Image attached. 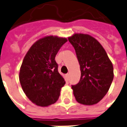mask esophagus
<instances>
[{
	"instance_id": "obj_1",
	"label": "esophagus",
	"mask_w": 127,
	"mask_h": 127,
	"mask_svg": "<svg viewBox=\"0 0 127 127\" xmlns=\"http://www.w3.org/2000/svg\"><path fill=\"white\" fill-rule=\"evenodd\" d=\"M69 74H67L66 75H65V77H66V78H67V80H68V79H69Z\"/></svg>"
}]
</instances>
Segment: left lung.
I'll return each mask as SVG.
<instances>
[{
  "mask_svg": "<svg viewBox=\"0 0 127 127\" xmlns=\"http://www.w3.org/2000/svg\"><path fill=\"white\" fill-rule=\"evenodd\" d=\"M68 40L75 49L81 71L80 82L71 86L75 98L82 104H96L106 94L113 80L112 62L92 36L75 33Z\"/></svg>",
  "mask_w": 127,
  "mask_h": 127,
  "instance_id": "8db88e82",
  "label": "left lung"
}]
</instances>
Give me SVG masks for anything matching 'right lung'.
Here are the masks:
<instances>
[{
	"instance_id": "right-lung-1",
	"label": "right lung",
	"mask_w": 127,
	"mask_h": 127,
	"mask_svg": "<svg viewBox=\"0 0 127 127\" xmlns=\"http://www.w3.org/2000/svg\"><path fill=\"white\" fill-rule=\"evenodd\" d=\"M66 38L49 35L37 40L29 49L20 68L23 92L36 105L47 106L59 98L65 82L58 72L55 58Z\"/></svg>"
}]
</instances>
